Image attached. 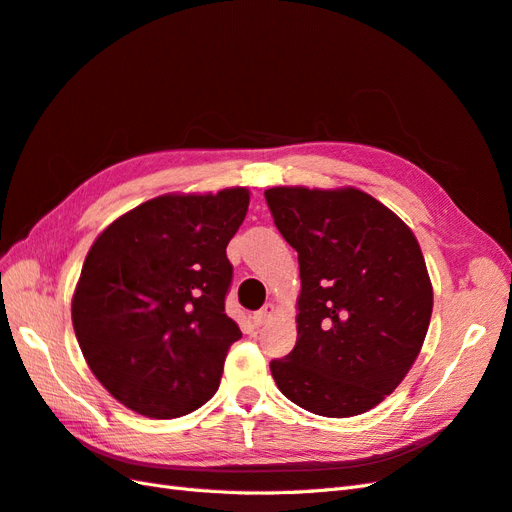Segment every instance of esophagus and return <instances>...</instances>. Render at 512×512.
I'll use <instances>...</instances> for the list:
<instances>
[{
    "label": "esophagus",
    "mask_w": 512,
    "mask_h": 512,
    "mask_svg": "<svg viewBox=\"0 0 512 512\" xmlns=\"http://www.w3.org/2000/svg\"><path fill=\"white\" fill-rule=\"evenodd\" d=\"M274 313H276V306H274L272 302H266V304L261 306V309L253 315V324H255V326L268 324V321L274 317Z\"/></svg>",
    "instance_id": "34e87169"
}]
</instances>
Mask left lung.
<instances>
[{"mask_svg": "<svg viewBox=\"0 0 512 512\" xmlns=\"http://www.w3.org/2000/svg\"><path fill=\"white\" fill-rule=\"evenodd\" d=\"M276 229L298 251L294 352L272 360L302 410L349 418L394 392L425 343L433 287L414 231L354 186H274Z\"/></svg>", "mask_w": 512, "mask_h": 512, "instance_id": "8db88e82", "label": "left lung"}]
</instances>
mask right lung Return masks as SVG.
I'll return each mask as SVG.
<instances>
[{
  "mask_svg": "<svg viewBox=\"0 0 512 512\" xmlns=\"http://www.w3.org/2000/svg\"><path fill=\"white\" fill-rule=\"evenodd\" d=\"M251 193H165L98 233L72 294L87 367L113 399L148 418H178L214 397L231 343L227 244Z\"/></svg>",
  "mask_w": 512,
  "mask_h": 512,
  "instance_id": "obj_1",
  "label": "right lung"
}]
</instances>
